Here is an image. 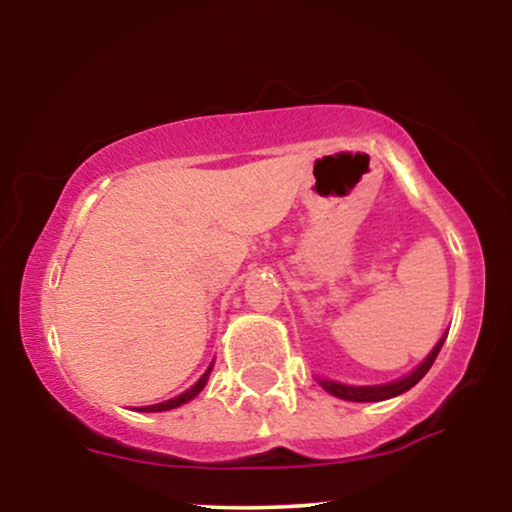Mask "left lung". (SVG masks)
I'll list each match as a JSON object with an SVG mask.
<instances>
[{"instance_id":"left-lung-1","label":"left lung","mask_w":512,"mask_h":512,"mask_svg":"<svg viewBox=\"0 0 512 512\" xmlns=\"http://www.w3.org/2000/svg\"><path fill=\"white\" fill-rule=\"evenodd\" d=\"M445 341V336L441 341L436 343V348L429 352V357L424 359V362L417 366V369L410 373V376L401 378V380H394V383H387V385H373V387H352V385H341V383H331V380H320V385L325 387L329 394H334L338 399H345V401H383V399H392L397 397V394H403L410 387L420 383L424 378V373L431 369V364H434V359L438 357V352H441V345Z\"/></svg>"}]
</instances>
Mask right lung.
<instances>
[{
	"label": "right lung",
	"instance_id": "1",
	"mask_svg": "<svg viewBox=\"0 0 512 512\" xmlns=\"http://www.w3.org/2000/svg\"><path fill=\"white\" fill-rule=\"evenodd\" d=\"M211 369H213V364L208 366V371L204 373V376H201L199 380H197V385H192L190 390L187 392H183L181 397H176V399H169V401H164V403H155V406H143V408H139V410H143V413H157V410H171V408H178V406H183V403H187L190 399H194L197 397V394L204 390V385H206V380H208V373H211Z\"/></svg>",
	"mask_w": 512,
	"mask_h": 512
}]
</instances>
